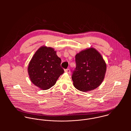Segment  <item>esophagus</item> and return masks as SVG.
Returning a JSON list of instances; mask_svg holds the SVG:
<instances>
[{
    "label": "esophagus",
    "mask_w": 131,
    "mask_h": 131,
    "mask_svg": "<svg viewBox=\"0 0 131 131\" xmlns=\"http://www.w3.org/2000/svg\"><path fill=\"white\" fill-rule=\"evenodd\" d=\"M65 72H67V73H70V69H65Z\"/></svg>",
    "instance_id": "1"
}]
</instances>
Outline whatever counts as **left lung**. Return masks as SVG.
Segmentation results:
<instances>
[{
  "label": "left lung",
  "instance_id": "1",
  "mask_svg": "<svg viewBox=\"0 0 131 131\" xmlns=\"http://www.w3.org/2000/svg\"><path fill=\"white\" fill-rule=\"evenodd\" d=\"M75 58L76 67L71 77L74 88L83 92L98 88L104 79L107 68L100 53L90 47L77 53Z\"/></svg>",
  "mask_w": 131,
  "mask_h": 131
}]
</instances>
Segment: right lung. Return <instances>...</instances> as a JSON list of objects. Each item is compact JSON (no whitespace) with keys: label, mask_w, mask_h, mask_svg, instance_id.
I'll return each mask as SVG.
<instances>
[{"label":"right lung","mask_w":131,"mask_h":131,"mask_svg":"<svg viewBox=\"0 0 131 131\" xmlns=\"http://www.w3.org/2000/svg\"><path fill=\"white\" fill-rule=\"evenodd\" d=\"M61 59L51 47L42 46L35 53L27 70L31 82L42 90L55 85L64 71L61 67Z\"/></svg>","instance_id":"1"}]
</instances>
